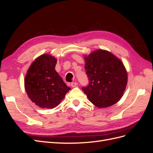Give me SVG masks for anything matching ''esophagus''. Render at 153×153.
<instances>
[{
    "mask_svg": "<svg viewBox=\"0 0 153 153\" xmlns=\"http://www.w3.org/2000/svg\"><path fill=\"white\" fill-rule=\"evenodd\" d=\"M77 85H78V83H77V82H72V83H71V86L72 87H76Z\"/></svg>",
    "mask_w": 153,
    "mask_h": 153,
    "instance_id": "obj_1",
    "label": "esophagus"
}]
</instances>
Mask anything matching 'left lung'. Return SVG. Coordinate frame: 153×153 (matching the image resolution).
Here are the masks:
<instances>
[{
  "label": "left lung",
  "instance_id": "obj_1",
  "mask_svg": "<svg viewBox=\"0 0 153 153\" xmlns=\"http://www.w3.org/2000/svg\"><path fill=\"white\" fill-rule=\"evenodd\" d=\"M89 84L83 87L91 102L98 108L112 106L122 98L128 73L122 61L107 50L98 49L84 55Z\"/></svg>",
  "mask_w": 153,
  "mask_h": 153
}]
</instances>
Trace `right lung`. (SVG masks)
Returning <instances> with one entry per match:
<instances>
[{"mask_svg":"<svg viewBox=\"0 0 153 153\" xmlns=\"http://www.w3.org/2000/svg\"><path fill=\"white\" fill-rule=\"evenodd\" d=\"M57 59L43 54L32 62L25 75V89L32 102L42 108L56 107L70 90L55 71Z\"/></svg>","mask_w":153,"mask_h":153,"instance_id":"add662e5","label":"right lung"}]
</instances>
